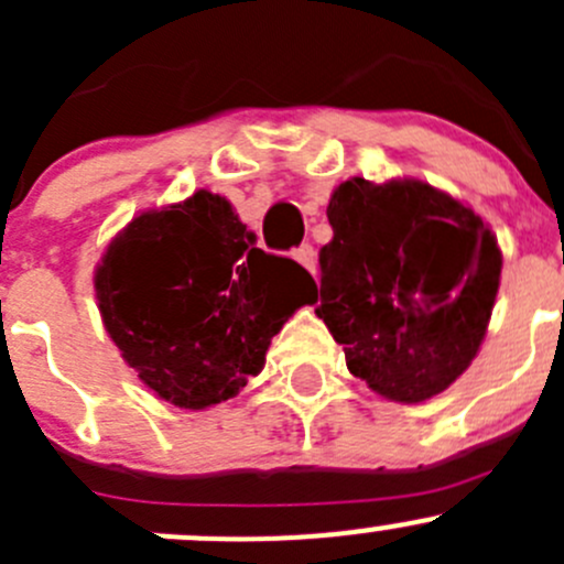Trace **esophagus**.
<instances>
[{
	"label": "esophagus",
	"mask_w": 564,
	"mask_h": 564,
	"mask_svg": "<svg viewBox=\"0 0 564 564\" xmlns=\"http://www.w3.org/2000/svg\"><path fill=\"white\" fill-rule=\"evenodd\" d=\"M294 259H297L300 264H303L308 272H316V250H314V246L303 242L300 248H294Z\"/></svg>",
	"instance_id": "1"
}]
</instances>
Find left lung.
<instances>
[{
	"instance_id": "obj_1",
	"label": "left lung",
	"mask_w": 564,
	"mask_h": 564,
	"mask_svg": "<svg viewBox=\"0 0 564 564\" xmlns=\"http://www.w3.org/2000/svg\"><path fill=\"white\" fill-rule=\"evenodd\" d=\"M318 250L316 316L346 368L379 395L420 403L451 388L486 338L502 250L480 215L420 180L340 182Z\"/></svg>"
}]
</instances>
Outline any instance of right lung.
Masks as SVG:
<instances>
[{
  "instance_id": "obj_1",
  "label": "right lung",
  "mask_w": 564,
  "mask_h": 564,
  "mask_svg": "<svg viewBox=\"0 0 564 564\" xmlns=\"http://www.w3.org/2000/svg\"><path fill=\"white\" fill-rule=\"evenodd\" d=\"M104 324L158 398L207 409L264 368L267 346L316 283L286 256L256 248L224 196L196 191L130 220L95 270Z\"/></svg>"
}]
</instances>
